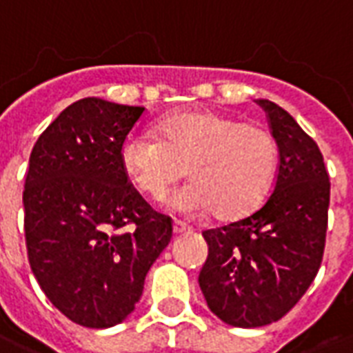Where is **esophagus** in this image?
Returning <instances> with one entry per match:
<instances>
[{"instance_id":"obj_1","label":"esophagus","mask_w":353,"mask_h":353,"mask_svg":"<svg viewBox=\"0 0 353 353\" xmlns=\"http://www.w3.org/2000/svg\"><path fill=\"white\" fill-rule=\"evenodd\" d=\"M190 231V228H188L187 224H183V222H174V233L176 235H181V233H188Z\"/></svg>"}]
</instances>
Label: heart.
I'll list each match as a JSON object with an SVG mask.
<instances>
[{
	"mask_svg": "<svg viewBox=\"0 0 353 353\" xmlns=\"http://www.w3.org/2000/svg\"><path fill=\"white\" fill-rule=\"evenodd\" d=\"M120 165L134 187L161 198L187 166L192 181L168 196L185 214L216 209L236 219L254 209L276 174L278 146L257 123L212 111H183L165 118L157 133L134 129L120 146Z\"/></svg>",
	"mask_w": 353,
	"mask_h": 353,
	"instance_id": "1",
	"label": "heart"
}]
</instances>
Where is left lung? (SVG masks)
Masks as SVG:
<instances>
[{"label":"left lung","mask_w":353,"mask_h":353,"mask_svg":"<svg viewBox=\"0 0 353 353\" xmlns=\"http://www.w3.org/2000/svg\"><path fill=\"white\" fill-rule=\"evenodd\" d=\"M265 109L279 152L265 203L233 224L203 231L209 255L200 289L212 313L235 327H261L289 313L319 272L327 230L330 176L316 142L289 112Z\"/></svg>","instance_id":"1"}]
</instances>
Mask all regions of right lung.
Segmentation results:
<instances>
[{"instance_id":"obj_1","label":"right lung","mask_w":353,"mask_h":353,"mask_svg":"<svg viewBox=\"0 0 353 353\" xmlns=\"http://www.w3.org/2000/svg\"><path fill=\"white\" fill-rule=\"evenodd\" d=\"M142 112L83 98L46 128L29 157V265L48 300L79 326L128 319L172 239V220L142 200L120 165V146Z\"/></svg>"}]
</instances>
